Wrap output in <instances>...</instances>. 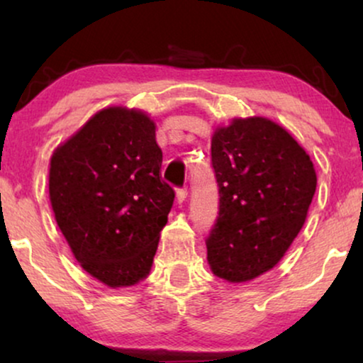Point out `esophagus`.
I'll return each instance as SVG.
<instances>
[{"label":"esophagus","instance_id":"34e87169","mask_svg":"<svg viewBox=\"0 0 363 363\" xmlns=\"http://www.w3.org/2000/svg\"><path fill=\"white\" fill-rule=\"evenodd\" d=\"M186 196H188V188H180V190H177V200H178V203L185 201Z\"/></svg>","mask_w":363,"mask_h":363}]
</instances>
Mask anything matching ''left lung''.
<instances>
[{
	"instance_id": "obj_1",
	"label": "left lung",
	"mask_w": 363,
	"mask_h": 363,
	"mask_svg": "<svg viewBox=\"0 0 363 363\" xmlns=\"http://www.w3.org/2000/svg\"><path fill=\"white\" fill-rule=\"evenodd\" d=\"M220 211L206 238L208 264L246 282L277 264L304 226L315 193L311 157L269 118H235L211 138Z\"/></svg>"
}]
</instances>
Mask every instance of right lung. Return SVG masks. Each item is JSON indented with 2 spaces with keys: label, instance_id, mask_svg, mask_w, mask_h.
I'll return each instance as SVG.
<instances>
[{
  "label": "right lung",
  "instance_id": "right-lung-1",
  "mask_svg": "<svg viewBox=\"0 0 363 363\" xmlns=\"http://www.w3.org/2000/svg\"><path fill=\"white\" fill-rule=\"evenodd\" d=\"M160 168L155 123L125 107L97 112L52 153L49 198L59 230L84 271L108 287L150 272L175 200Z\"/></svg>",
  "mask_w": 363,
  "mask_h": 363
}]
</instances>
